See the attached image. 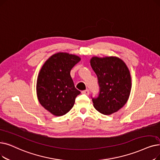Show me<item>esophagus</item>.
<instances>
[{
    "mask_svg": "<svg viewBox=\"0 0 160 160\" xmlns=\"http://www.w3.org/2000/svg\"><path fill=\"white\" fill-rule=\"evenodd\" d=\"M82 93L83 94H86V95H89V92L88 89H86V90H84V91H82Z\"/></svg>",
    "mask_w": 160,
    "mask_h": 160,
    "instance_id": "34e87169",
    "label": "esophagus"
}]
</instances>
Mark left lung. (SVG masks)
<instances>
[{
  "label": "left lung",
  "instance_id": "1",
  "mask_svg": "<svg viewBox=\"0 0 160 160\" xmlns=\"http://www.w3.org/2000/svg\"><path fill=\"white\" fill-rule=\"evenodd\" d=\"M90 64L99 86L98 97L92 98L93 107L105 115L117 112L127 102L131 92V78L127 65L116 57H93Z\"/></svg>",
  "mask_w": 160,
  "mask_h": 160
}]
</instances>
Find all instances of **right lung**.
<instances>
[{"label":"right lung","instance_id":"add662e5","mask_svg":"<svg viewBox=\"0 0 160 160\" xmlns=\"http://www.w3.org/2000/svg\"><path fill=\"white\" fill-rule=\"evenodd\" d=\"M80 61L77 55L60 52L52 55L40 69L37 82L38 99L42 106L55 116L67 114L80 93L70 74Z\"/></svg>","mask_w":160,"mask_h":160}]
</instances>
